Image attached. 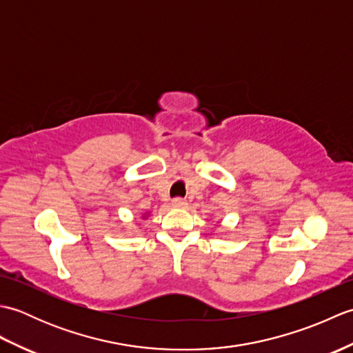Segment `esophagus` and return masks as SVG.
Here are the masks:
<instances>
[{
  "label": "esophagus",
  "instance_id": "1",
  "mask_svg": "<svg viewBox=\"0 0 353 353\" xmlns=\"http://www.w3.org/2000/svg\"><path fill=\"white\" fill-rule=\"evenodd\" d=\"M171 205L174 206V208H185L186 206V200L182 199V197H176V199H172Z\"/></svg>",
  "mask_w": 353,
  "mask_h": 353
}]
</instances>
